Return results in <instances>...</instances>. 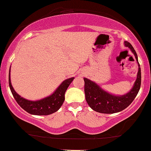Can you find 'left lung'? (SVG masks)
<instances>
[{"label": "left lung", "mask_w": 151, "mask_h": 151, "mask_svg": "<svg viewBox=\"0 0 151 151\" xmlns=\"http://www.w3.org/2000/svg\"><path fill=\"white\" fill-rule=\"evenodd\" d=\"M126 47L134 54L138 67H140L138 61V56L133 46L127 41L124 42ZM84 93L87 104L95 111L102 114H114L121 111L127 108L132 103L139 91L141 83V67H138L136 80L131 91L122 96H115L104 91L95 82L89 79L84 78Z\"/></svg>", "instance_id": "8db88e82"}]
</instances>
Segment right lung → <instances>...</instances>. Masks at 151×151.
I'll list each match as a JSON object with an SVG mask.
<instances>
[{"instance_id":"add662e5","label":"right lung","mask_w":151,"mask_h":151,"mask_svg":"<svg viewBox=\"0 0 151 151\" xmlns=\"http://www.w3.org/2000/svg\"><path fill=\"white\" fill-rule=\"evenodd\" d=\"M10 68L9 71V86L13 97L22 109L27 113L33 115H50L58 111L65 101V91L74 79V77H72L66 79L58 86L52 94L47 97L37 101H30L21 97L18 93L15 92L10 81Z\"/></svg>"}]
</instances>
